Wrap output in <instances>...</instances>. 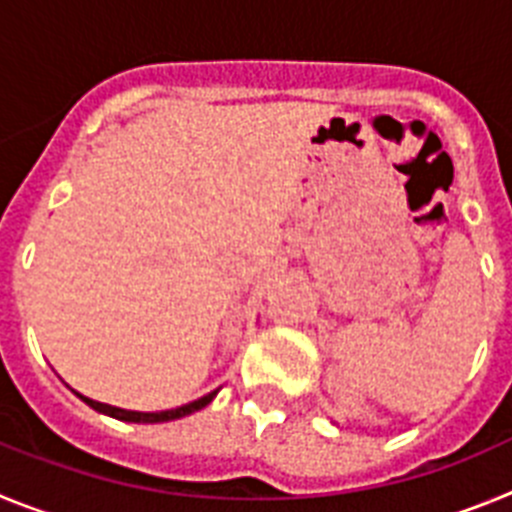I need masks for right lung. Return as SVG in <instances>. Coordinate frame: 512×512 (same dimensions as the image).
Instances as JSON below:
<instances>
[{
	"label": "right lung",
	"mask_w": 512,
	"mask_h": 512,
	"mask_svg": "<svg viewBox=\"0 0 512 512\" xmlns=\"http://www.w3.org/2000/svg\"><path fill=\"white\" fill-rule=\"evenodd\" d=\"M79 395V392H76ZM217 395L215 392H210V395L200 397V400L189 402V405H182V408H174V410H161V413H138V410H122V408H115V405H104V402H97V400H89V397L79 395L81 400L87 402L89 408H94L97 413H104L110 415V418H117V420H125V423H164V420H176V418H184V415H192L197 413V410L207 408L212 402V397Z\"/></svg>",
	"instance_id": "1"
}]
</instances>
